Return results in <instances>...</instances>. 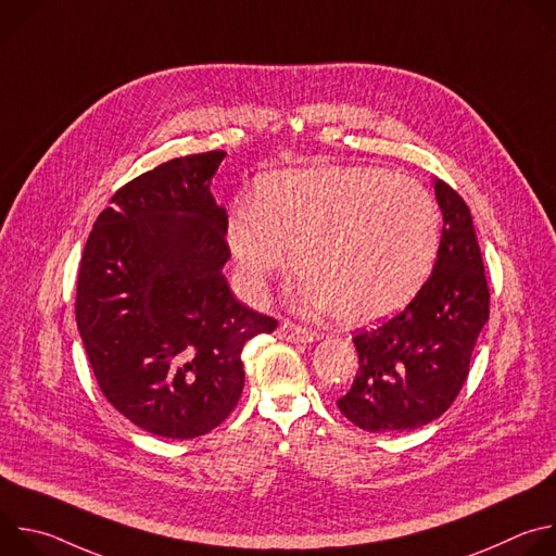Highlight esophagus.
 I'll use <instances>...</instances> for the list:
<instances>
[{"label":"esophagus","mask_w":556,"mask_h":556,"mask_svg":"<svg viewBox=\"0 0 556 556\" xmlns=\"http://www.w3.org/2000/svg\"><path fill=\"white\" fill-rule=\"evenodd\" d=\"M279 337L290 341V343H314V341L321 339L319 332L301 328V326H294V324H288V321L279 328Z\"/></svg>","instance_id":"1"}]
</instances>
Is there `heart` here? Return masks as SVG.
Segmentation results:
<instances>
[{
  "mask_svg": "<svg viewBox=\"0 0 556 556\" xmlns=\"http://www.w3.org/2000/svg\"><path fill=\"white\" fill-rule=\"evenodd\" d=\"M226 240L249 292L262 294L286 275L294 253L309 301L348 326H365L407 305L425 286L440 213L414 178L319 165L266 176L255 208L230 213Z\"/></svg>",
  "mask_w": 556,
  "mask_h": 556,
  "instance_id": "b5f03b06",
  "label": "heart"
}]
</instances>
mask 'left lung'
Segmentation results:
<instances>
[{"instance_id": "8db88e82", "label": "left lung", "mask_w": 556, "mask_h": 556, "mask_svg": "<svg viewBox=\"0 0 556 556\" xmlns=\"http://www.w3.org/2000/svg\"><path fill=\"white\" fill-rule=\"evenodd\" d=\"M433 187L444 226L431 277L401 314L352 339L358 369L337 405L371 433L440 418L457 399L489 321L491 292L470 211L444 180Z\"/></svg>"}]
</instances>
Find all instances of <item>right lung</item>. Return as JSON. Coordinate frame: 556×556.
Masks as SVG:
<instances>
[{
	"label": "right lung",
	"mask_w": 556,
	"mask_h": 556,
	"mask_svg": "<svg viewBox=\"0 0 556 556\" xmlns=\"http://www.w3.org/2000/svg\"><path fill=\"white\" fill-rule=\"evenodd\" d=\"M226 151L174 157L121 187L94 222L76 281V326L105 399L136 427L189 440L244 389L242 350L277 328L237 301L226 208L211 193Z\"/></svg>",
	"instance_id": "1"
}]
</instances>
